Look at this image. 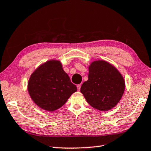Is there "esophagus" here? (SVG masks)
I'll return each mask as SVG.
<instances>
[{"label":"esophagus","instance_id":"1","mask_svg":"<svg viewBox=\"0 0 151 151\" xmlns=\"http://www.w3.org/2000/svg\"><path fill=\"white\" fill-rule=\"evenodd\" d=\"M81 84L77 85V89H78V91H80V90H81Z\"/></svg>","mask_w":151,"mask_h":151}]
</instances>
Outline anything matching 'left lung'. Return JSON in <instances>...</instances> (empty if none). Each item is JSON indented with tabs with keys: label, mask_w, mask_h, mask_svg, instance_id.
<instances>
[{
	"label": "left lung",
	"mask_w": 151,
	"mask_h": 151,
	"mask_svg": "<svg viewBox=\"0 0 151 151\" xmlns=\"http://www.w3.org/2000/svg\"><path fill=\"white\" fill-rule=\"evenodd\" d=\"M88 80L82 84L81 92L91 107L107 111L116 106L125 90V81L116 67L104 60L91 62Z\"/></svg>",
	"instance_id": "obj_1"
}]
</instances>
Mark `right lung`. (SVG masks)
Masks as SVG:
<instances>
[{"mask_svg":"<svg viewBox=\"0 0 151 151\" xmlns=\"http://www.w3.org/2000/svg\"><path fill=\"white\" fill-rule=\"evenodd\" d=\"M27 90L35 104L52 112L61 107L77 88L64 71L61 61L52 60L40 65L31 74Z\"/></svg>","mask_w":151,"mask_h":151,"instance_id":"obj_1","label":"right lung"}]
</instances>
